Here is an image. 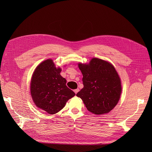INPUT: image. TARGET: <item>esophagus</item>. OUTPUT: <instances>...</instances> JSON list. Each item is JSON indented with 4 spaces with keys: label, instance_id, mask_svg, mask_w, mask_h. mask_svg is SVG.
<instances>
[{
    "label": "esophagus",
    "instance_id": "obj_1",
    "mask_svg": "<svg viewBox=\"0 0 152 152\" xmlns=\"http://www.w3.org/2000/svg\"><path fill=\"white\" fill-rule=\"evenodd\" d=\"M79 89H75V90H74V92H75V94H77V93L79 92Z\"/></svg>",
    "mask_w": 152,
    "mask_h": 152
}]
</instances>
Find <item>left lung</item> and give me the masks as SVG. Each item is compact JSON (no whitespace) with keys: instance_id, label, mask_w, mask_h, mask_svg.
Segmentation results:
<instances>
[{"instance_id":"left-lung-1","label":"left lung","mask_w":152,"mask_h":152,"mask_svg":"<svg viewBox=\"0 0 152 152\" xmlns=\"http://www.w3.org/2000/svg\"><path fill=\"white\" fill-rule=\"evenodd\" d=\"M83 75V88L77 93L90 112L108 113L118 103L121 84L113 66L103 60L94 58L88 65L79 63Z\"/></svg>"}]
</instances>
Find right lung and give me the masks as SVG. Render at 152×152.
<instances>
[{"label":"right lung","mask_w":152,"mask_h":152,"mask_svg":"<svg viewBox=\"0 0 152 152\" xmlns=\"http://www.w3.org/2000/svg\"><path fill=\"white\" fill-rule=\"evenodd\" d=\"M52 60L42 62L36 68L31 83V94L36 105L49 114H55L65 106L75 93L66 86Z\"/></svg>","instance_id":"obj_1"}]
</instances>
